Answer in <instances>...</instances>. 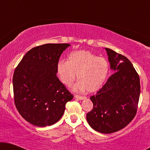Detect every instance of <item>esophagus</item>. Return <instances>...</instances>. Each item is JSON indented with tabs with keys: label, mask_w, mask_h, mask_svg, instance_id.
I'll list each match as a JSON object with an SVG mask.
<instances>
[{
	"label": "esophagus",
	"mask_w": 150,
	"mask_h": 150,
	"mask_svg": "<svg viewBox=\"0 0 150 150\" xmlns=\"http://www.w3.org/2000/svg\"><path fill=\"white\" fill-rule=\"evenodd\" d=\"M75 98H76V99L79 100H85L86 99V97L85 96H78V95H76L74 96Z\"/></svg>",
	"instance_id": "obj_1"
}]
</instances>
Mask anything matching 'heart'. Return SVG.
Returning a JSON list of instances; mask_svg holds the SVG:
<instances>
[{"label": "heart", "instance_id": "heart-1", "mask_svg": "<svg viewBox=\"0 0 150 150\" xmlns=\"http://www.w3.org/2000/svg\"><path fill=\"white\" fill-rule=\"evenodd\" d=\"M57 71L61 81L71 86L76 75L79 80L74 87L76 92L87 89L95 92L100 89L105 82L109 71V64L103 57H99L88 50H76L71 52L68 61L60 60Z\"/></svg>", "mask_w": 150, "mask_h": 150}]
</instances>
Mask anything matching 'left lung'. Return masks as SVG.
I'll list each match as a JSON object with an SVG mask.
<instances>
[{"label": "left lung", "instance_id": "8db88e82", "mask_svg": "<svg viewBox=\"0 0 150 150\" xmlns=\"http://www.w3.org/2000/svg\"><path fill=\"white\" fill-rule=\"evenodd\" d=\"M105 50L113 74L96 95L90 97L93 108L87 114V120L93 130L110 134L122 130L134 117L141 87L132 63L111 49Z\"/></svg>", "mask_w": 150, "mask_h": 150}]
</instances>
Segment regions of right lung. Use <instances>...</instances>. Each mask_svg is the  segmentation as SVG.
I'll use <instances>...</instances> for the list:
<instances>
[{"instance_id": "right-lung-1", "label": "right lung", "mask_w": 150, "mask_h": 150, "mask_svg": "<svg viewBox=\"0 0 150 150\" xmlns=\"http://www.w3.org/2000/svg\"><path fill=\"white\" fill-rule=\"evenodd\" d=\"M69 44H46L35 47L14 71L15 105L26 121L34 126L53 125L64 113L65 104L73 99L57 76V65Z\"/></svg>"}]
</instances>
